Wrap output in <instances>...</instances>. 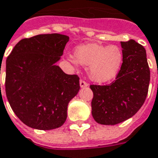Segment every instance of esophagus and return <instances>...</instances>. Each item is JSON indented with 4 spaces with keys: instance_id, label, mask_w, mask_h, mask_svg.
Returning a JSON list of instances; mask_svg holds the SVG:
<instances>
[{
    "instance_id": "1",
    "label": "esophagus",
    "mask_w": 158,
    "mask_h": 158,
    "mask_svg": "<svg viewBox=\"0 0 158 158\" xmlns=\"http://www.w3.org/2000/svg\"><path fill=\"white\" fill-rule=\"evenodd\" d=\"M88 86V84L86 83V81L83 80H81L80 81V86L81 88H83V87H86V86Z\"/></svg>"
}]
</instances>
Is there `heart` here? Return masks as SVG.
I'll use <instances>...</instances> for the list:
<instances>
[{
  "label": "heart",
  "mask_w": 158,
  "mask_h": 158,
  "mask_svg": "<svg viewBox=\"0 0 158 158\" xmlns=\"http://www.w3.org/2000/svg\"><path fill=\"white\" fill-rule=\"evenodd\" d=\"M74 59L81 66H87L86 72L90 80L103 83L112 79L119 72L123 54L122 49L116 45L106 47L90 43L77 47L74 51Z\"/></svg>",
  "instance_id": "heart-1"
}]
</instances>
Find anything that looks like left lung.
<instances>
[{"label":"left lung","instance_id":"1","mask_svg":"<svg viewBox=\"0 0 158 158\" xmlns=\"http://www.w3.org/2000/svg\"><path fill=\"white\" fill-rule=\"evenodd\" d=\"M123 60L116 80L91 85L92 114L102 125H116L137 113L145 102L150 81L146 50L134 40L121 41Z\"/></svg>","mask_w":158,"mask_h":158}]
</instances>
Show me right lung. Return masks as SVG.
<instances>
[{"mask_svg":"<svg viewBox=\"0 0 158 158\" xmlns=\"http://www.w3.org/2000/svg\"><path fill=\"white\" fill-rule=\"evenodd\" d=\"M68 41L57 33L22 39L7 57V99L17 117L31 128L61 127L68 103L79 92L77 75L66 74L56 65Z\"/></svg>","mask_w":158,"mask_h":158,"instance_id":"right-lung-1","label":"right lung"}]
</instances>
